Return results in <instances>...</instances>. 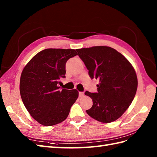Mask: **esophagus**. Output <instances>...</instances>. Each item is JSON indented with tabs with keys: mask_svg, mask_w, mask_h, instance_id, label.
Masks as SVG:
<instances>
[{
	"mask_svg": "<svg viewBox=\"0 0 157 157\" xmlns=\"http://www.w3.org/2000/svg\"><path fill=\"white\" fill-rule=\"evenodd\" d=\"M84 95V92H79V97H83Z\"/></svg>",
	"mask_w": 157,
	"mask_h": 157,
	"instance_id": "34e87169",
	"label": "esophagus"
}]
</instances>
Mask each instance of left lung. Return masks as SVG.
Segmentation results:
<instances>
[{"label": "left lung", "mask_w": 157, "mask_h": 157, "mask_svg": "<svg viewBox=\"0 0 157 157\" xmlns=\"http://www.w3.org/2000/svg\"><path fill=\"white\" fill-rule=\"evenodd\" d=\"M92 79L99 80L98 92L85 94L92 99L88 115L102 123L116 121L128 109L138 88V78L131 63L109 46L76 49Z\"/></svg>", "instance_id": "1"}]
</instances>
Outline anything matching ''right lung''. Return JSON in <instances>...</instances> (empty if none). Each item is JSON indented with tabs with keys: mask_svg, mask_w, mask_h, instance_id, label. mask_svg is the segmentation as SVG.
<instances>
[{
	"mask_svg": "<svg viewBox=\"0 0 157 157\" xmlns=\"http://www.w3.org/2000/svg\"><path fill=\"white\" fill-rule=\"evenodd\" d=\"M78 55L74 49L47 48L36 54L23 68L19 90L29 114L41 125L51 126L67 117L78 98L76 89L60 90L61 78H65V64Z\"/></svg>",
	"mask_w": 157,
	"mask_h": 157,
	"instance_id": "1",
	"label": "right lung"
}]
</instances>
